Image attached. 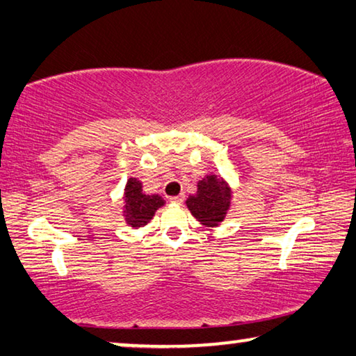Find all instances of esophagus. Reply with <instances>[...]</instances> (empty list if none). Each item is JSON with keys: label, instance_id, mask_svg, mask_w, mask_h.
I'll return each mask as SVG.
<instances>
[{"label": "esophagus", "instance_id": "esophagus-1", "mask_svg": "<svg viewBox=\"0 0 356 356\" xmlns=\"http://www.w3.org/2000/svg\"><path fill=\"white\" fill-rule=\"evenodd\" d=\"M184 200H185V196H184V195L171 196V197H170V202H172V204H182V202H184Z\"/></svg>", "mask_w": 356, "mask_h": 356}]
</instances>
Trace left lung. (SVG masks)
<instances>
[{"instance_id":"8db88e82","label":"left lung","mask_w":356,"mask_h":356,"mask_svg":"<svg viewBox=\"0 0 356 356\" xmlns=\"http://www.w3.org/2000/svg\"><path fill=\"white\" fill-rule=\"evenodd\" d=\"M232 190L222 177L209 174L197 182V191L186 200L191 215L207 227H215L225 220L231 207Z\"/></svg>"}]
</instances>
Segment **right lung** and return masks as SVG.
<instances>
[{
    "label": "right lung",
    "instance_id": "right-lung-1",
    "mask_svg": "<svg viewBox=\"0 0 356 356\" xmlns=\"http://www.w3.org/2000/svg\"><path fill=\"white\" fill-rule=\"evenodd\" d=\"M163 204L161 196L143 193V184L138 179L130 177L127 180L124 191V216L129 226L135 229L146 226Z\"/></svg>",
    "mask_w": 356,
    "mask_h": 356
}]
</instances>
